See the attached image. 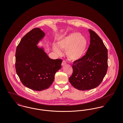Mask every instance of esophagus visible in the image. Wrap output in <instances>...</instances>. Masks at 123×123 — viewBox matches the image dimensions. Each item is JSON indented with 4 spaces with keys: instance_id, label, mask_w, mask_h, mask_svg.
<instances>
[{
    "instance_id": "obj_1",
    "label": "esophagus",
    "mask_w": 123,
    "mask_h": 123,
    "mask_svg": "<svg viewBox=\"0 0 123 123\" xmlns=\"http://www.w3.org/2000/svg\"><path fill=\"white\" fill-rule=\"evenodd\" d=\"M66 64V61H65V60H63L61 65H62V66H64V65L65 64Z\"/></svg>"
}]
</instances>
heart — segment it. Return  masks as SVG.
<instances>
[{
	"instance_id": "b5f03b06",
	"label": "heart",
	"mask_w": 123,
	"mask_h": 123,
	"mask_svg": "<svg viewBox=\"0 0 123 123\" xmlns=\"http://www.w3.org/2000/svg\"><path fill=\"white\" fill-rule=\"evenodd\" d=\"M57 46H54L53 50L58 54L61 50H66V54L71 60L76 61L81 59L85 53L87 41L86 38L78 33H73L65 36L57 42Z\"/></svg>"
}]
</instances>
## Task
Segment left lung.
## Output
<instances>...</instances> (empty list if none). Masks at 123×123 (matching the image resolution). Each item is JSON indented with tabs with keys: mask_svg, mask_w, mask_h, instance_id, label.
<instances>
[{
	"mask_svg": "<svg viewBox=\"0 0 123 123\" xmlns=\"http://www.w3.org/2000/svg\"><path fill=\"white\" fill-rule=\"evenodd\" d=\"M90 45L87 53L72 64L73 73L69 80L80 90L98 87L105 76L108 68L107 49L102 40L93 30L89 29Z\"/></svg>",
	"mask_w": 123,
	"mask_h": 123,
	"instance_id": "obj_1",
	"label": "left lung"
}]
</instances>
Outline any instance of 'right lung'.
Returning <instances> with one entry per match:
<instances>
[{
  "mask_svg": "<svg viewBox=\"0 0 123 123\" xmlns=\"http://www.w3.org/2000/svg\"><path fill=\"white\" fill-rule=\"evenodd\" d=\"M45 35L36 28L24 36L16 52L15 68L24 85L35 91L48 88L54 80V76L61 68V59H50L42 48L36 45Z\"/></svg>",
  "mask_w": 123,
  "mask_h": 123,
  "instance_id": "obj_1",
  "label": "right lung"
}]
</instances>
